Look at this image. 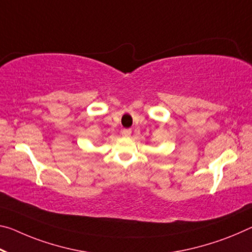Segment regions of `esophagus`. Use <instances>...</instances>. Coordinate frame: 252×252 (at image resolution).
I'll return each mask as SVG.
<instances>
[{
    "instance_id": "34e87169",
    "label": "esophagus",
    "mask_w": 252,
    "mask_h": 252,
    "mask_svg": "<svg viewBox=\"0 0 252 252\" xmlns=\"http://www.w3.org/2000/svg\"><path fill=\"white\" fill-rule=\"evenodd\" d=\"M131 133H132V131H131V129H123L122 130V135H123V137H130Z\"/></svg>"
}]
</instances>
